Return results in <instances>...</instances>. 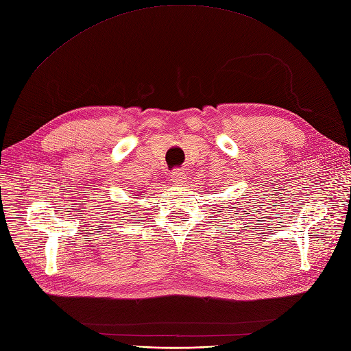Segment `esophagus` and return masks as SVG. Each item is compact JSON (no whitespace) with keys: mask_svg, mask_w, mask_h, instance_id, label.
I'll return each instance as SVG.
<instances>
[{"mask_svg":"<svg viewBox=\"0 0 351 351\" xmlns=\"http://www.w3.org/2000/svg\"><path fill=\"white\" fill-rule=\"evenodd\" d=\"M170 178H172V181L176 184V185H184V182H186V175L185 172H182V170H173L172 173H170Z\"/></svg>","mask_w":351,"mask_h":351,"instance_id":"34e87169","label":"esophagus"}]
</instances>
